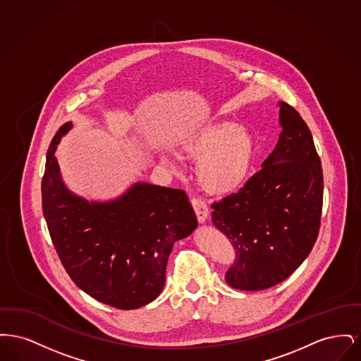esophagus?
I'll use <instances>...</instances> for the list:
<instances>
[{
  "label": "esophagus",
  "mask_w": 361,
  "mask_h": 361,
  "mask_svg": "<svg viewBox=\"0 0 361 361\" xmlns=\"http://www.w3.org/2000/svg\"><path fill=\"white\" fill-rule=\"evenodd\" d=\"M192 206H193V209H195V214H196V216H197L199 224H204V222H207L209 211H208V207H207L206 203H204L202 199L193 197V199H192Z\"/></svg>",
  "instance_id": "obj_1"
}]
</instances>
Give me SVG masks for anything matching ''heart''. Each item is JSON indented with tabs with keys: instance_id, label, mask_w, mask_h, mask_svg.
<instances>
[{
	"instance_id": "heart-1",
	"label": "heart",
	"mask_w": 361,
	"mask_h": 361,
	"mask_svg": "<svg viewBox=\"0 0 361 361\" xmlns=\"http://www.w3.org/2000/svg\"><path fill=\"white\" fill-rule=\"evenodd\" d=\"M178 149L188 159L197 162V180L212 195H230L249 180L257 143L255 135L231 121H206L189 128L178 139ZM171 169H178L174 155H159Z\"/></svg>"
}]
</instances>
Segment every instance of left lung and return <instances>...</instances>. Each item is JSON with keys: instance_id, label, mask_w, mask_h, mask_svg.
Wrapping results in <instances>:
<instances>
[{"instance_id": "left-lung-1", "label": "left lung", "mask_w": 361, "mask_h": 361, "mask_svg": "<svg viewBox=\"0 0 361 361\" xmlns=\"http://www.w3.org/2000/svg\"><path fill=\"white\" fill-rule=\"evenodd\" d=\"M279 106L275 150L245 187L211 206L212 222L237 249L226 281L240 291H261L286 280L309 256L319 231L321 159L300 115L287 103Z\"/></svg>"}]
</instances>
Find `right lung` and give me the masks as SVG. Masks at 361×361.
<instances>
[{
    "label": "right lung",
    "instance_id": "1",
    "mask_svg": "<svg viewBox=\"0 0 361 361\" xmlns=\"http://www.w3.org/2000/svg\"><path fill=\"white\" fill-rule=\"evenodd\" d=\"M71 128L68 121L55 134L42 180L52 243L78 288L115 309H139L162 291L174 242L197 227L195 211L183 189L140 181L106 202L73 193L55 157Z\"/></svg>",
    "mask_w": 361,
    "mask_h": 361
}]
</instances>
